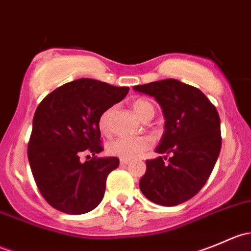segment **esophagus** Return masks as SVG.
<instances>
[{
    "label": "esophagus",
    "instance_id": "obj_1",
    "mask_svg": "<svg viewBox=\"0 0 251 251\" xmlns=\"http://www.w3.org/2000/svg\"><path fill=\"white\" fill-rule=\"evenodd\" d=\"M130 163V159H120V165H127Z\"/></svg>",
    "mask_w": 251,
    "mask_h": 251
}]
</instances>
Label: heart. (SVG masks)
Here are the masks:
<instances>
[{"label":"heart","instance_id":"heart-1","mask_svg":"<svg viewBox=\"0 0 251 251\" xmlns=\"http://www.w3.org/2000/svg\"><path fill=\"white\" fill-rule=\"evenodd\" d=\"M132 108L136 115L144 121L151 120L155 113L153 104L149 100H143V98L136 100L132 103ZM114 111H115L114 107L108 108L100 114V119H98V127L104 135H109L111 132V119H113ZM151 147H153V140L149 136L118 137L110 142L109 146H108V151L110 154L119 156V158L135 159Z\"/></svg>","mask_w":251,"mask_h":251}]
</instances>
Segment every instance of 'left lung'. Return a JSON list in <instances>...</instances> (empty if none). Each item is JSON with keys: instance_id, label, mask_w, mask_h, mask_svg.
<instances>
[{"instance_id": "1", "label": "left lung", "mask_w": 251, "mask_h": 251, "mask_svg": "<svg viewBox=\"0 0 251 251\" xmlns=\"http://www.w3.org/2000/svg\"><path fill=\"white\" fill-rule=\"evenodd\" d=\"M135 90L155 97L163 108L165 132L156 151L173 154L168 161L163 156L146 161L142 193L165 206L184 203L203 188L219 158V113L199 88L175 78L137 85Z\"/></svg>"}]
</instances>
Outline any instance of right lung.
Returning a JSON list of instances; mask_svg holds the SVG:
<instances>
[{"mask_svg":"<svg viewBox=\"0 0 251 251\" xmlns=\"http://www.w3.org/2000/svg\"><path fill=\"white\" fill-rule=\"evenodd\" d=\"M128 90L78 78L41 100L32 121L27 158L37 188L50 206L81 215L102 201L107 177L119 166V159L96 155L103 151L98 119L123 100ZM85 152L94 156L81 163Z\"/></svg>","mask_w":251,"mask_h":251,"instance_id":"add662e5","label":"right lung"}]
</instances>
